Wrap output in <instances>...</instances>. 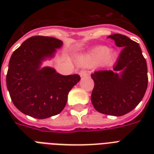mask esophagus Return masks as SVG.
Listing matches in <instances>:
<instances>
[{
	"instance_id": "obj_1",
	"label": "esophagus",
	"mask_w": 154,
	"mask_h": 154,
	"mask_svg": "<svg viewBox=\"0 0 154 154\" xmlns=\"http://www.w3.org/2000/svg\"><path fill=\"white\" fill-rule=\"evenodd\" d=\"M79 74L81 77H85V76H88V72L86 70H81L79 72Z\"/></svg>"
}]
</instances>
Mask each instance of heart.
<instances>
[{
    "instance_id": "heart-1",
    "label": "heart",
    "mask_w": 154,
    "mask_h": 154,
    "mask_svg": "<svg viewBox=\"0 0 154 154\" xmlns=\"http://www.w3.org/2000/svg\"><path fill=\"white\" fill-rule=\"evenodd\" d=\"M114 58V54L109 53V49L105 46H98L95 48L88 55L82 57V62L85 65H96L103 60H112Z\"/></svg>"
}]
</instances>
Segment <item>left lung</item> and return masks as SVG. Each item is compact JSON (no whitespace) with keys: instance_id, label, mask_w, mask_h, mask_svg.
<instances>
[{"instance_id":"1","label":"left lung","mask_w":154,"mask_h":154,"mask_svg":"<svg viewBox=\"0 0 154 154\" xmlns=\"http://www.w3.org/2000/svg\"><path fill=\"white\" fill-rule=\"evenodd\" d=\"M108 37L122 50L112 70L91 74V101L99 112L118 117L132 111L143 98L148 86L147 64L138 43L117 33Z\"/></svg>"}]
</instances>
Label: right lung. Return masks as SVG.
<instances>
[{
    "label": "right lung",
    "mask_w": 154,
    "mask_h": 154,
    "mask_svg": "<svg viewBox=\"0 0 154 154\" xmlns=\"http://www.w3.org/2000/svg\"><path fill=\"white\" fill-rule=\"evenodd\" d=\"M60 40L34 36L13 52L8 63L6 85L11 100L20 112L45 119L60 113L68 94L81 80L78 74L64 76L42 62L54 57L62 46Z\"/></svg>",
    "instance_id": "add662e5"
}]
</instances>
